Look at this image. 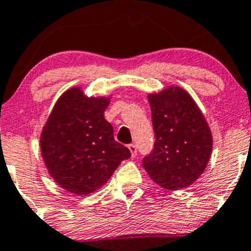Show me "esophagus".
I'll return each mask as SVG.
<instances>
[{"instance_id":"34e87169","label":"esophagus","mask_w":251,"mask_h":251,"mask_svg":"<svg viewBox=\"0 0 251 251\" xmlns=\"http://www.w3.org/2000/svg\"><path fill=\"white\" fill-rule=\"evenodd\" d=\"M127 148H128V150H130V152H131V156H132V157L136 156V155H137L136 146H134V144H128Z\"/></svg>"}]
</instances>
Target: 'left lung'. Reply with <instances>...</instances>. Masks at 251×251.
<instances>
[{
	"label": "left lung",
	"instance_id": "left-lung-1",
	"mask_svg": "<svg viewBox=\"0 0 251 251\" xmlns=\"http://www.w3.org/2000/svg\"><path fill=\"white\" fill-rule=\"evenodd\" d=\"M155 143L143 159L148 176L167 190L191 185L209 162L213 138L192 97L179 86L148 95Z\"/></svg>",
	"mask_w": 251,
	"mask_h": 251
}]
</instances>
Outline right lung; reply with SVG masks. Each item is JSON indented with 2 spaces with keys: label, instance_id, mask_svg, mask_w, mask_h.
<instances>
[{
  "label": "right lung",
  "instance_id": "add662e5",
  "mask_svg": "<svg viewBox=\"0 0 251 251\" xmlns=\"http://www.w3.org/2000/svg\"><path fill=\"white\" fill-rule=\"evenodd\" d=\"M109 97H88L80 88L63 92L41 134V150L50 176L62 189L89 195L107 183L130 150L114 139L104 119Z\"/></svg>",
  "mask_w": 251,
  "mask_h": 251
}]
</instances>
